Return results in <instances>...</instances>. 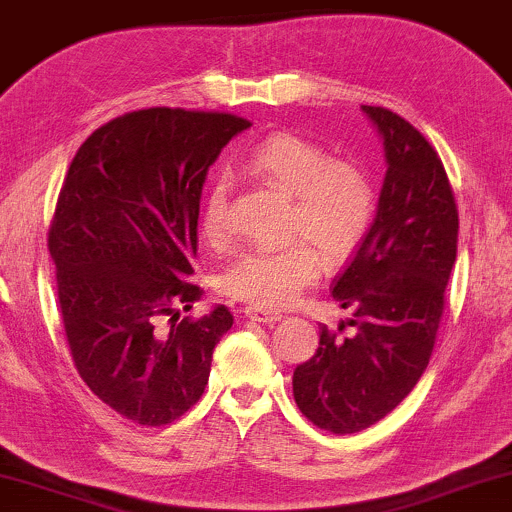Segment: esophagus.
Wrapping results in <instances>:
<instances>
[{
    "label": "esophagus",
    "instance_id": "34e87169",
    "mask_svg": "<svg viewBox=\"0 0 512 512\" xmlns=\"http://www.w3.org/2000/svg\"><path fill=\"white\" fill-rule=\"evenodd\" d=\"M245 317L250 322H260V324H274L281 319V312L274 310H264V307H245Z\"/></svg>",
    "mask_w": 512,
    "mask_h": 512
}]
</instances>
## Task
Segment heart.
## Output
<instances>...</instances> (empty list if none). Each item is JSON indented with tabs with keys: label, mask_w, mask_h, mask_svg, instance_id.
<instances>
[{
	"label": "heart",
	"mask_w": 512,
	"mask_h": 512,
	"mask_svg": "<svg viewBox=\"0 0 512 512\" xmlns=\"http://www.w3.org/2000/svg\"><path fill=\"white\" fill-rule=\"evenodd\" d=\"M245 169L293 195L288 233L310 239L326 262L343 260L365 238L374 217V190L355 162L334 159L324 145L303 135L274 133L252 147ZM226 212L229 181L217 178L202 207V233L212 243L226 238ZM309 244L293 240L281 248L240 252L221 274V286L252 307H286L319 272L316 247Z\"/></svg>",
	"instance_id": "obj_1"
}]
</instances>
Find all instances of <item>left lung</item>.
<instances>
[{
	"label": "left lung",
	"instance_id": "1",
	"mask_svg": "<svg viewBox=\"0 0 512 512\" xmlns=\"http://www.w3.org/2000/svg\"><path fill=\"white\" fill-rule=\"evenodd\" d=\"M360 109L384 145L386 176L372 226L331 288L353 312L338 331L355 334L322 326L317 353L293 372L300 412L334 434L372 427L415 389L458 252V209L434 147L389 109Z\"/></svg>",
	"mask_w": 512,
	"mask_h": 512
}]
</instances>
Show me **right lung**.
<instances>
[{"label":"right lung","instance_id":"obj_1","mask_svg":"<svg viewBox=\"0 0 512 512\" xmlns=\"http://www.w3.org/2000/svg\"><path fill=\"white\" fill-rule=\"evenodd\" d=\"M250 128L231 114L140 109L80 145L61 188L49 255L73 362L126 420L162 427L205 393L224 305L181 319L202 298L193 274L209 166Z\"/></svg>","mask_w":512,"mask_h":512}]
</instances>
